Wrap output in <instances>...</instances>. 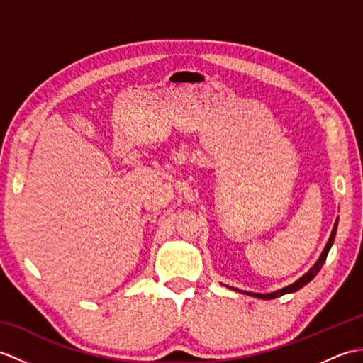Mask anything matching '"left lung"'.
I'll list each match as a JSON object with an SVG mask.
<instances>
[{
    "label": "left lung",
    "mask_w": 363,
    "mask_h": 363,
    "mask_svg": "<svg viewBox=\"0 0 363 363\" xmlns=\"http://www.w3.org/2000/svg\"><path fill=\"white\" fill-rule=\"evenodd\" d=\"M337 226H338V220H335V225H334V228H333V233H330V237H329V240H328V243H326V246H325V250H323L321 256L318 257L317 262H315L313 267L309 269V272L301 276L298 281H295L293 284L287 285V287H284V289H281V290H276V291H272V293H267V295H264V293H254V291L238 290V289H235V287H229V285H226V287H229L230 290L245 293V295L259 298V299H274V298H279V296H282V295H287V293H295V291H298L299 289H303L306 284H309V282L313 279V277L318 274V272L321 269L323 264H325V260H326V257H328V252H329V250H330V246H333V243H334V238H335V234H337Z\"/></svg>",
    "instance_id": "left-lung-1"
}]
</instances>
